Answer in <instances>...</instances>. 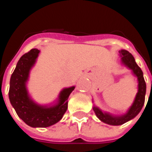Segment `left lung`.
I'll use <instances>...</instances> for the list:
<instances>
[{
	"instance_id": "left-lung-1",
	"label": "left lung",
	"mask_w": 152,
	"mask_h": 152,
	"mask_svg": "<svg viewBox=\"0 0 152 152\" xmlns=\"http://www.w3.org/2000/svg\"><path fill=\"white\" fill-rule=\"evenodd\" d=\"M121 60L125 66L132 70V73L137 77L138 80V92H137L134 102L131 106L127 113L121 116H113L110 113L102 112L97 106H94L93 110L95 111V115L102 122L110 125H121L129 121L132 120L140 112L143 108L145 101V94H146V83L144 80V75L141 69L136 63L134 57L129 51L121 50L119 51Z\"/></svg>"
}]
</instances>
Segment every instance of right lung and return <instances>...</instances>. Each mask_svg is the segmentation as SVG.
I'll return each mask as SVG.
<instances>
[{"instance_id":"add662e5","label":"right lung","mask_w":152,"mask_h":152,"mask_svg":"<svg viewBox=\"0 0 152 152\" xmlns=\"http://www.w3.org/2000/svg\"><path fill=\"white\" fill-rule=\"evenodd\" d=\"M39 52L37 49H32L20 57L11 76L8 97L19 118L27 125L46 128L54 125L61 119L68 109L69 95L75 87L64 88L60 92L57 103L53 106H41L35 103L30 97L26 83Z\"/></svg>"}]
</instances>
